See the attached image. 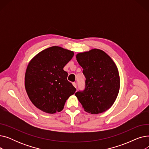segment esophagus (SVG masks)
Instances as JSON below:
<instances>
[{"mask_svg": "<svg viewBox=\"0 0 149 149\" xmlns=\"http://www.w3.org/2000/svg\"><path fill=\"white\" fill-rule=\"evenodd\" d=\"M72 84H73V86L75 88H77V84H76V83L74 82V83H72Z\"/></svg>", "mask_w": 149, "mask_h": 149, "instance_id": "esophagus-1", "label": "esophagus"}]
</instances>
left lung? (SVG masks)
<instances>
[{
  "instance_id": "8db88e82",
  "label": "left lung",
  "mask_w": 149,
  "mask_h": 149,
  "mask_svg": "<svg viewBox=\"0 0 149 149\" xmlns=\"http://www.w3.org/2000/svg\"><path fill=\"white\" fill-rule=\"evenodd\" d=\"M77 60L83 69L85 80L84 90L75 95L84 111L92 114L105 112L118 96L120 76L111 58L104 51L93 49L78 54Z\"/></svg>"
}]
</instances>
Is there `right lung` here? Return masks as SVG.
Returning <instances> with one entry per match:
<instances>
[{
	"label": "right lung",
	"instance_id": "right-lung-1",
	"mask_svg": "<svg viewBox=\"0 0 149 149\" xmlns=\"http://www.w3.org/2000/svg\"><path fill=\"white\" fill-rule=\"evenodd\" d=\"M73 56L72 51L52 46L39 52L29 62L25 89L31 102L41 111L49 113L61 111L66 100L76 91L63 70Z\"/></svg>",
	"mask_w": 149,
	"mask_h": 149
}]
</instances>
